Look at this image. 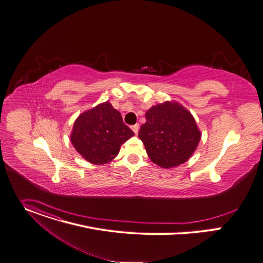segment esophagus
I'll return each mask as SVG.
<instances>
[{
	"label": "esophagus",
	"instance_id": "34e87169",
	"mask_svg": "<svg viewBox=\"0 0 263 263\" xmlns=\"http://www.w3.org/2000/svg\"><path fill=\"white\" fill-rule=\"evenodd\" d=\"M131 128H132V130H133V132H134L135 134H137V133H138V131H139V125H138V124L133 125Z\"/></svg>",
	"mask_w": 263,
	"mask_h": 263
}]
</instances>
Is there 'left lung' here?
Listing matches in <instances>:
<instances>
[{
  "label": "left lung",
  "mask_w": 263,
  "mask_h": 263,
  "mask_svg": "<svg viewBox=\"0 0 263 263\" xmlns=\"http://www.w3.org/2000/svg\"><path fill=\"white\" fill-rule=\"evenodd\" d=\"M146 119L138 137L150 159L161 168L185 162L197 148L201 134L192 114L182 106L159 104L147 111Z\"/></svg>",
  "instance_id": "8db88e82"
}]
</instances>
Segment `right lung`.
<instances>
[{
	"mask_svg": "<svg viewBox=\"0 0 263 263\" xmlns=\"http://www.w3.org/2000/svg\"><path fill=\"white\" fill-rule=\"evenodd\" d=\"M133 135L121 113L106 102L78 117L71 142L86 160L104 164L115 158L121 146Z\"/></svg>",
	"mask_w": 263,
	"mask_h": 263,
	"instance_id": "1",
	"label": "right lung"
}]
</instances>
